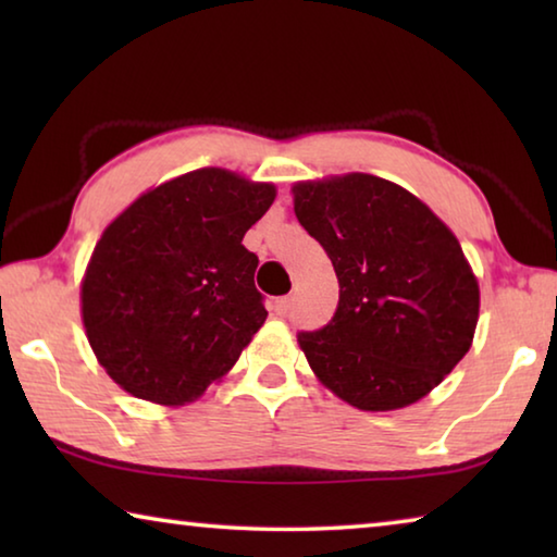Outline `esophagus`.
I'll list each match as a JSON object with an SVG mask.
<instances>
[{
    "instance_id": "1",
    "label": "esophagus",
    "mask_w": 557,
    "mask_h": 557,
    "mask_svg": "<svg viewBox=\"0 0 557 557\" xmlns=\"http://www.w3.org/2000/svg\"><path fill=\"white\" fill-rule=\"evenodd\" d=\"M289 309H292V297H277L275 305H272V312L277 317H287Z\"/></svg>"
}]
</instances>
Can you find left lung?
<instances>
[{"instance_id": "left-lung-1", "label": "left lung", "mask_w": 557, "mask_h": 557, "mask_svg": "<svg viewBox=\"0 0 557 557\" xmlns=\"http://www.w3.org/2000/svg\"><path fill=\"white\" fill-rule=\"evenodd\" d=\"M295 213L338 280L334 317L297 342L358 410L405 408L469 351L479 285L459 240L398 184L346 174L295 188Z\"/></svg>"}]
</instances>
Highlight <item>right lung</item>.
Returning <instances> with one entry per match:
<instances>
[{
    "instance_id": "1",
    "label": "right lung",
    "mask_w": 557,
    "mask_h": 557,
    "mask_svg": "<svg viewBox=\"0 0 557 557\" xmlns=\"http://www.w3.org/2000/svg\"><path fill=\"white\" fill-rule=\"evenodd\" d=\"M272 201V184L196 169L108 225L81 299L88 342L120 388L182 405L238 361L268 317L243 235Z\"/></svg>"
}]
</instances>
